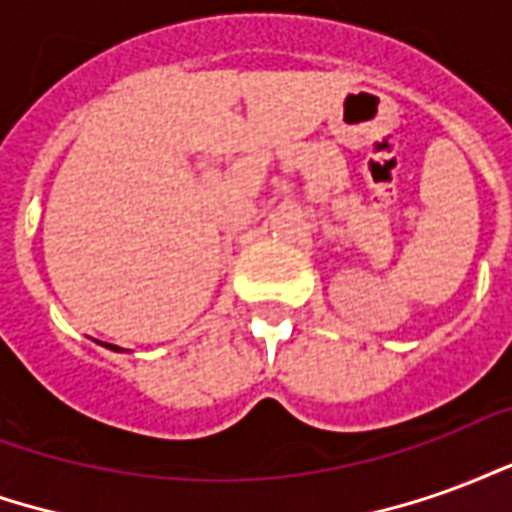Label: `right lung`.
<instances>
[{"mask_svg": "<svg viewBox=\"0 0 512 512\" xmlns=\"http://www.w3.org/2000/svg\"><path fill=\"white\" fill-rule=\"evenodd\" d=\"M106 348H112V351H120V348H117V345H109V343H104Z\"/></svg>", "mask_w": 512, "mask_h": 512, "instance_id": "obj_1", "label": "right lung"}]
</instances>
